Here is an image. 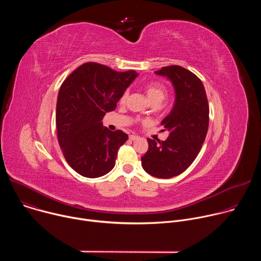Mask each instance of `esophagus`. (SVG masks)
Segmentation results:
<instances>
[{
    "mask_svg": "<svg viewBox=\"0 0 261 261\" xmlns=\"http://www.w3.org/2000/svg\"><path fill=\"white\" fill-rule=\"evenodd\" d=\"M139 138V136H137V135H130L129 136V139L130 140H136V139H138Z\"/></svg>",
    "mask_w": 261,
    "mask_h": 261,
    "instance_id": "obj_1",
    "label": "esophagus"
}]
</instances>
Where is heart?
Masks as SVG:
<instances>
[{
	"mask_svg": "<svg viewBox=\"0 0 261 261\" xmlns=\"http://www.w3.org/2000/svg\"><path fill=\"white\" fill-rule=\"evenodd\" d=\"M145 89V93L147 98L150 99L151 102H155V101H162L165 96H166V88L164 85H162L161 83H157V82H152V83H147L144 86ZM128 97V93L124 92L120 98V102L124 103L126 102Z\"/></svg>",
	"mask_w": 261,
	"mask_h": 261,
	"instance_id": "b5f03b06",
	"label": "heart"
}]
</instances>
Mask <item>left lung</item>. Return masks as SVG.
I'll use <instances>...</instances> for the list:
<instances>
[{
  "label": "left lung",
  "mask_w": 261,
  "mask_h": 261,
  "mask_svg": "<svg viewBox=\"0 0 261 261\" xmlns=\"http://www.w3.org/2000/svg\"><path fill=\"white\" fill-rule=\"evenodd\" d=\"M173 86L174 104L161 125L169 132L166 140L147 138L148 150L142 168L155 177L170 178L187 169L197 157L208 128L210 108L204 87L191 71L180 66L155 71Z\"/></svg>",
  "instance_id": "1"
}]
</instances>
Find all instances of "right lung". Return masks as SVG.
Segmentation results:
<instances>
[{
  "instance_id": "1",
  "label": "right lung",
  "mask_w": 261,
  "mask_h": 261,
  "mask_svg": "<svg viewBox=\"0 0 261 261\" xmlns=\"http://www.w3.org/2000/svg\"><path fill=\"white\" fill-rule=\"evenodd\" d=\"M137 75L134 70L118 72L90 62L62 84L56 111L58 141L68 164L81 175L99 177L115 167L119 148L128 135L103 127L102 119L116 109Z\"/></svg>"
}]
</instances>
